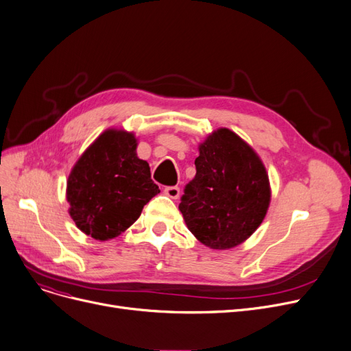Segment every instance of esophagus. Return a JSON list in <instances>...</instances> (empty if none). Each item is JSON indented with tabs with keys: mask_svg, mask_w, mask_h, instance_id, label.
<instances>
[{
	"mask_svg": "<svg viewBox=\"0 0 351 351\" xmlns=\"http://www.w3.org/2000/svg\"><path fill=\"white\" fill-rule=\"evenodd\" d=\"M165 193L172 197V199H178L179 197V193H180V189L178 186H166L165 188Z\"/></svg>",
	"mask_w": 351,
	"mask_h": 351,
	"instance_id": "esophagus-1",
	"label": "esophagus"
}]
</instances>
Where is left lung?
I'll return each instance as SVG.
<instances>
[{"mask_svg":"<svg viewBox=\"0 0 351 351\" xmlns=\"http://www.w3.org/2000/svg\"><path fill=\"white\" fill-rule=\"evenodd\" d=\"M195 166L179 204L188 230L212 250L239 245L261 225L269 206L264 163L237 133L222 128L199 145Z\"/></svg>","mask_w":351,"mask_h":351,"instance_id":"1","label":"left lung"}]
</instances>
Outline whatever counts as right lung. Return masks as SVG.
<instances>
[{
  "label": "right lung",
  "instance_id": "obj_1",
  "mask_svg": "<svg viewBox=\"0 0 351 351\" xmlns=\"http://www.w3.org/2000/svg\"><path fill=\"white\" fill-rule=\"evenodd\" d=\"M136 147L133 133L108 129L73 166L66 192L69 213L86 235L99 241L116 238L160 192Z\"/></svg>",
  "mask_w": 351,
  "mask_h": 351
}]
</instances>
